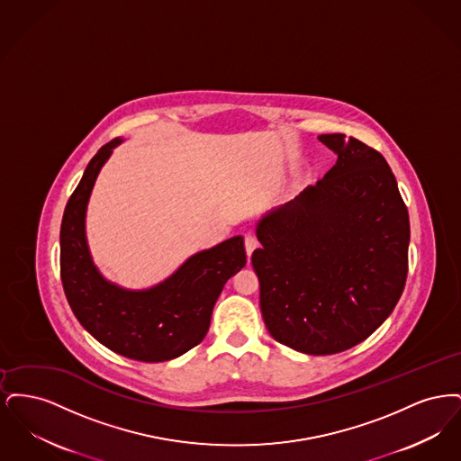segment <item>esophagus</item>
Returning <instances> with one entry per match:
<instances>
[{"label":"esophagus","instance_id":"esophagus-1","mask_svg":"<svg viewBox=\"0 0 461 461\" xmlns=\"http://www.w3.org/2000/svg\"><path fill=\"white\" fill-rule=\"evenodd\" d=\"M258 239L256 237H252V235H247L245 237V250H247V256L250 258L252 256V252L258 249Z\"/></svg>","mask_w":461,"mask_h":461}]
</instances>
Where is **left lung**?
Returning a JSON list of instances; mask_svg holds the SVG:
<instances>
[{
  "label": "left lung",
  "instance_id": "8db88e82",
  "mask_svg": "<svg viewBox=\"0 0 461 461\" xmlns=\"http://www.w3.org/2000/svg\"><path fill=\"white\" fill-rule=\"evenodd\" d=\"M337 164L258 224L252 266L275 340L325 356L368 339L408 276L410 216L384 155L346 134L318 136Z\"/></svg>",
  "mask_w": 461,
  "mask_h": 461
}]
</instances>
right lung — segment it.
I'll return each instance as SVG.
<instances>
[{
  "mask_svg": "<svg viewBox=\"0 0 461 461\" xmlns=\"http://www.w3.org/2000/svg\"><path fill=\"white\" fill-rule=\"evenodd\" d=\"M121 140L89 160L60 226V278L77 321L110 351L143 363L169 361L198 346L224 284L247 263L241 237L198 252L164 284L128 292L102 278L89 258L85 216L104 162Z\"/></svg>",
  "mask_w": 461,
  "mask_h": 461,
  "instance_id": "1",
  "label": "right lung"
}]
</instances>
